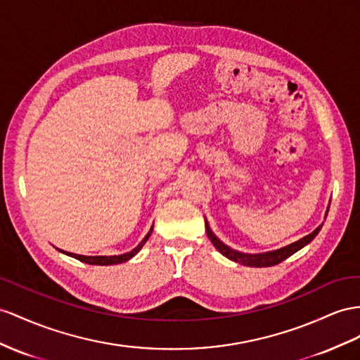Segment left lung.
Instances as JSON below:
<instances>
[{
    "label": "left lung",
    "instance_id": "left-lung-1",
    "mask_svg": "<svg viewBox=\"0 0 360 360\" xmlns=\"http://www.w3.org/2000/svg\"><path fill=\"white\" fill-rule=\"evenodd\" d=\"M327 213H328V210H327ZM321 228H322V225H319L311 234L300 238L298 242L290 243V245L284 246V248H280V250H276V251L263 252V254H245V252H238L236 250H231V248L220 242L219 238L214 236V233L211 231V228L205 220L207 236L211 240V243L216 246V250L222 255H225L226 259L233 260L236 263H240L243 266H252V268H269V266H275V264L284 262L285 259H289L292 254H295L297 251H300L301 248L309 245L313 240V238L316 237V234L321 231Z\"/></svg>",
    "mask_w": 360,
    "mask_h": 360
}]
</instances>
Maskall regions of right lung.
<instances>
[{
    "label": "right lung",
    "mask_w": 360,
    "mask_h": 360,
    "mask_svg": "<svg viewBox=\"0 0 360 360\" xmlns=\"http://www.w3.org/2000/svg\"><path fill=\"white\" fill-rule=\"evenodd\" d=\"M152 231H153V226L150 228V231L147 233V236L143 238L140 245H138L136 248H134V250H132L131 252H126V254H122V255H109V257H106V255H79V254L65 252V251H60V250H59V251H60V252H63V254L70 255V257H75V259H77V260H80V262H84V263H88V264H97V266L118 264V263H123V262L131 260L135 254H138V251H140L141 248L144 246V243L147 242V238L150 237Z\"/></svg>",
    "instance_id": "add662e5"
}]
</instances>
